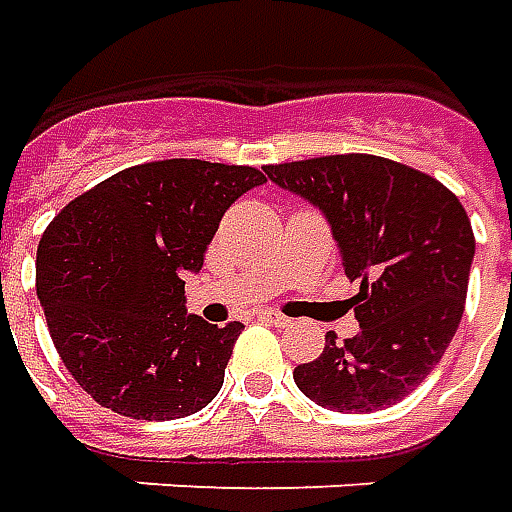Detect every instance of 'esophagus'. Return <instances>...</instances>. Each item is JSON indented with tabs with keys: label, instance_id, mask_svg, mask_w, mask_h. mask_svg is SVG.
Segmentation results:
<instances>
[{
	"label": "esophagus",
	"instance_id": "obj_1",
	"mask_svg": "<svg viewBox=\"0 0 512 512\" xmlns=\"http://www.w3.org/2000/svg\"><path fill=\"white\" fill-rule=\"evenodd\" d=\"M259 318H262V321H270V324H279V327L290 324V318H287V315H281V312H276V310H262L259 312Z\"/></svg>",
	"mask_w": 512,
	"mask_h": 512
}]
</instances>
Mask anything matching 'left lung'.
I'll return each mask as SVG.
<instances>
[{
  "label": "left lung",
  "instance_id": "8db88e82",
  "mask_svg": "<svg viewBox=\"0 0 512 512\" xmlns=\"http://www.w3.org/2000/svg\"><path fill=\"white\" fill-rule=\"evenodd\" d=\"M273 183L327 216L360 332L296 366V386L335 411H380L440 363L462 321L476 239L440 180L375 154H329L264 166Z\"/></svg>",
  "mask_w": 512,
  "mask_h": 512
}]
</instances>
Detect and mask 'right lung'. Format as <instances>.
Returning <instances> with one entry per match:
<instances>
[{"label":"right lung","mask_w":512,"mask_h":512,"mask_svg":"<svg viewBox=\"0 0 512 512\" xmlns=\"http://www.w3.org/2000/svg\"><path fill=\"white\" fill-rule=\"evenodd\" d=\"M264 183L250 166L157 160L84 191L36 253L50 338L84 392L132 420L188 417L214 400L239 321L185 312V273H200L219 219Z\"/></svg>","instance_id":"1"}]
</instances>
